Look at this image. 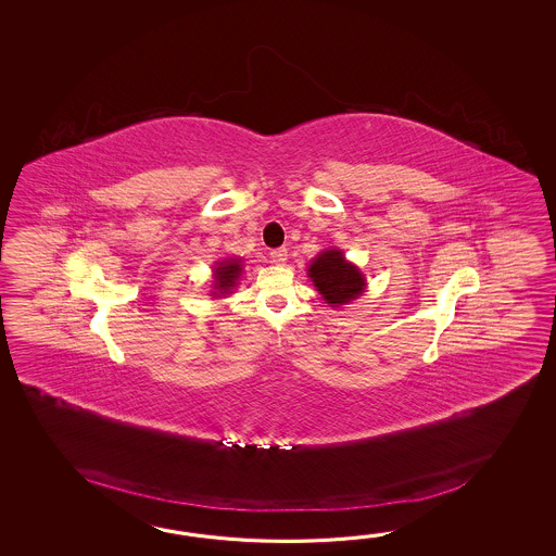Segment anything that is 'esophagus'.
<instances>
[{"label": "esophagus", "mask_w": 556, "mask_h": 556, "mask_svg": "<svg viewBox=\"0 0 556 556\" xmlns=\"http://www.w3.org/2000/svg\"><path fill=\"white\" fill-rule=\"evenodd\" d=\"M270 258H273L274 264H283V262L288 261V250L280 247V249H274L270 252Z\"/></svg>", "instance_id": "34e87169"}]
</instances>
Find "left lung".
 Here are the masks:
<instances>
[{
    "instance_id": "8db88e82",
    "label": "left lung",
    "mask_w": 556,
    "mask_h": 556,
    "mask_svg": "<svg viewBox=\"0 0 556 556\" xmlns=\"http://www.w3.org/2000/svg\"><path fill=\"white\" fill-rule=\"evenodd\" d=\"M309 278L328 304H348L364 292V276L354 264L343 261L340 250H326L309 264Z\"/></svg>"
}]
</instances>
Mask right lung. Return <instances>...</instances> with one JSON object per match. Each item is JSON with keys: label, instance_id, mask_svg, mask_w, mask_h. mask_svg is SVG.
Masks as SVG:
<instances>
[{"label": "right lung", "instance_id": "right-lung-1", "mask_svg": "<svg viewBox=\"0 0 556 556\" xmlns=\"http://www.w3.org/2000/svg\"><path fill=\"white\" fill-rule=\"evenodd\" d=\"M240 270H242V266H240V262L238 261L230 258V261L220 262L218 268L214 270V278H216L214 290H216V292H213V294H228L230 288L237 283Z\"/></svg>", "mask_w": 556, "mask_h": 556}]
</instances>
